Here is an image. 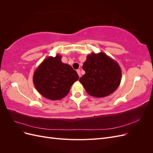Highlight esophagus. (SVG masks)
<instances>
[{"mask_svg": "<svg viewBox=\"0 0 153 153\" xmlns=\"http://www.w3.org/2000/svg\"><path fill=\"white\" fill-rule=\"evenodd\" d=\"M76 72H77V73H78V76H80L81 75H80V69H77V70H76Z\"/></svg>", "mask_w": 153, "mask_h": 153, "instance_id": "obj_1", "label": "esophagus"}]
</instances>
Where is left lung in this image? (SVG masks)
Instances as JSON below:
<instances>
[{
    "instance_id": "left-lung-1",
    "label": "left lung",
    "mask_w": 153,
    "mask_h": 153,
    "mask_svg": "<svg viewBox=\"0 0 153 153\" xmlns=\"http://www.w3.org/2000/svg\"><path fill=\"white\" fill-rule=\"evenodd\" d=\"M82 68L85 73L79 81L87 93L95 98L109 96L121 83L119 64L103 52L88 55Z\"/></svg>"
}]
</instances>
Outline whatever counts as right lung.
<instances>
[{"label": "right lung", "mask_w": 153, "mask_h": 153, "mask_svg": "<svg viewBox=\"0 0 153 153\" xmlns=\"http://www.w3.org/2000/svg\"><path fill=\"white\" fill-rule=\"evenodd\" d=\"M62 56L46 58L36 68L33 83L39 94L50 100H59L65 97L79 76L75 70L61 61Z\"/></svg>", "instance_id": "obj_1"}]
</instances>
